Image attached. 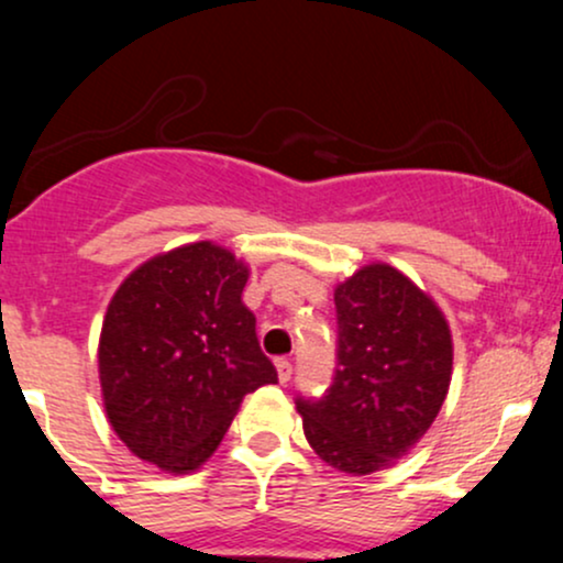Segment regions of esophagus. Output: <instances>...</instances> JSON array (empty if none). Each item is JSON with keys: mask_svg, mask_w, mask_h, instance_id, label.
I'll list each match as a JSON object with an SVG mask.
<instances>
[{"mask_svg": "<svg viewBox=\"0 0 563 563\" xmlns=\"http://www.w3.org/2000/svg\"><path fill=\"white\" fill-rule=\"evenodd\" d=\"M275 367H277V378H280V384H288L290 373H294V365H290V360L288 357H277Z\"/></svg>", "mask_w": 563, "mask_h": 563, "instance_id": "esophagus-1", "label": "esophagus"}]
</instances>
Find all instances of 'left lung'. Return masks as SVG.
<instances>
[{"mask_svg":"<svg viewBox=\"0 0 563 563\" xmlns=\"http://www.w3.org/2000/svg\"><path fill=\"white\" fill-rule=\"evenodd\" d=\"M335 376L296 399L303 437L328 466L352 476L386 468L442 410L452 335L442 309L389 264H367L335 286Z\"/></svg>","mask_w":563,"mask_h":563,"instance_id":"left-lung-1","label":"left lung"}]
</instances>
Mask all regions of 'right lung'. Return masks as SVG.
I'll list each match as a JSON object with an SVG mask.
<instances>
[{
  "label": "right lung",
  "instance_id": "1",
  "mask_svg": "<svg viewBox=\"0 0 563 563\" xmlns=\"http://www.w3.org/2000/svg\"><path fill=\"white\" fill-rule=\"evenodd\" d=\"M245 280L232 251L200 241L140 264L108 303L97 349L108 421L166 474L209 461L245 394L277 384Z\"/></svg>",
  "mask_w": 563,
  "mask_h": 563
}]
</instances>
